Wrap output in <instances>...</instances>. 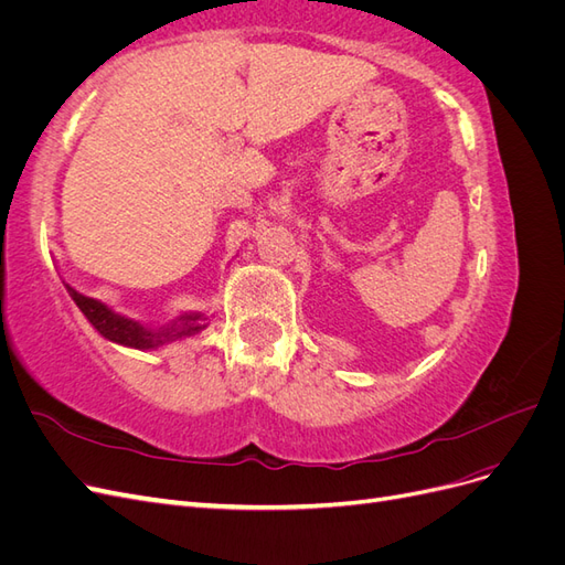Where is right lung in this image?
Wrapping results in <instances>:
<instances>
[{"mask_svg": "<svg viewBox=\"0 0 565 565\" xmlns=\"http://www.w3.org/2000/svg\"><path fill=\"white\" fill-rule=\"evenodd\" d=\"M65 287H67V292H71L73 301L77 303V309L87 316V320L94 324L96 332L115 341V344L131 347V349H160L164 344H172V341H177V339L193 337L200 330L207 328V324L202 322L204 318L200 313H185L172 322L160 324V328H143L141 322H136L125 316H117L115 311L108 309L104 301L84 297L71 285H65Z\"/></svg>", "mask_w": 565, "mask_h": 565, "instance_id": "right-lung-1", "label": "right lung"}]
</instances>
